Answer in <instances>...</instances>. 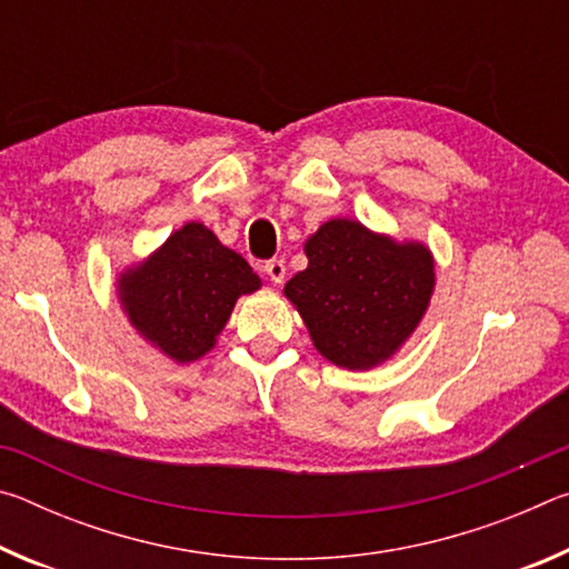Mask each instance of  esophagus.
<instances>
[{"instance_id":"obj_1","label":"esophagus","mask_w":569,"mask_h":569,"mask_svg":"<svg viewBox=\"0 0 569 569\" xmlns=\"http://www.w3.org/2000/svg\"><path fill=\"white\" fill-rule=\"evenodd\" d=\"M263 268H266V273L273 283H281L286 278V261H283V258H271V261H266Z\"/></svg>"}]
</instances>
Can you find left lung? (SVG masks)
I'll list each match as a JSON object with an SVG mask.
<instances>
[{"mask_svg":"<svg viewBox=\"0 0 569 569\" xmlns=\"http://www.w3.org/2000/svg\"><path fill=\"white\" fill-rule=\"evenodd\" d=\"M308 268L286 296L321 356L371 369L417 329L435 291V261L419 243H393L356 220H329L306 243Z\"/></svg>","mask_w":569,"mask_h":569,"instance_id":"8db88e82","label":"left lung"}]
</instances>
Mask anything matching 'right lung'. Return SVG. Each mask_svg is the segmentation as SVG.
Returning a JSON list of instances; mask_svg holds the SVG:
<instances>
[{
	"instance_id": "obj_1",
	"label": "right lung",
	"mask_w": 569,
	"mask_h": 569,
	"mask_svg": "<svg viewBox=\"0 0 569 569\" xmlns=\"http://www.w3.org/2000/svg\"><path fill=\"white\" fill-rule=\"evenodd\" d=\"M261 288L243 258L220 246L206 226L188 223L156 256L122 276L130 323L178 363L213 349L240 293Z\"/></svg>"
}]
</instances>
